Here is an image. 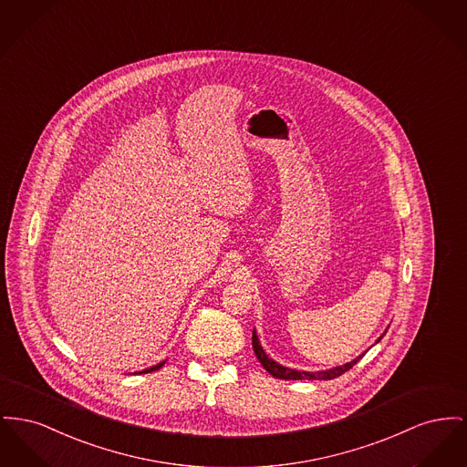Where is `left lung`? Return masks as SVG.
Returning <instances> with one entry per match:
<instances>
[{"instance_id": "1", "label": "left lung", "mask_w": 467, "mask_h": 467, "mask_svg": "<svg viewBox=\"0 0 467 467\" xmlns=\"http://www.w3.org/2000/svg\"><path fill=\"white\" fill-rule=\"evenodd\" d=\"M383 337V335H381ZM379 337V338H381ZM379 342V340H378ZM252 348H254V353H255V357L257 359L261 361V365L274 376L276 379H287V381H298V379H308V381H312V379H335V378H338V376H342L344 372H348L349 368H353V365H357L358 361L361 359V357L365 355H361V357H357L353 361H349V363H346V365H340V367H333V368H329V370H321V372H305V370H295V368H287V367H284V365H280V363H276L274 361L272 358H268V355L265 353V349L261 348V344H259V338H257V335H255V329L252 331Z\"/></svg>"}]
</instances>
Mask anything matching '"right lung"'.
<instances>
[{
    "mask_svg": "<svg viewBox=\"0 0 467 467\" xmlns=\"http://www.w3.org/2000/svg\"><path fill=\"white\" fill-rule=\"evenodd\" d=\"M165 361H161L159 365H155V367H150V368H146V370H142L144 374H148V372H153V370H159L162 365H164ZM142 372H139V374H142Z\"/></svg>",
    "mask_w": 467,
    "mask_h": 467,
    "instance_id": "1",
    "label": "right lung"
}]
</instances>
